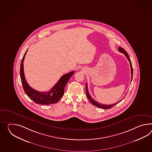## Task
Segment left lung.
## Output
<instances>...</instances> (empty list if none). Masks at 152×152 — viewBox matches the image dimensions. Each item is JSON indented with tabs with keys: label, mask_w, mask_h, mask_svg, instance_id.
<instances>
[{
	"label": "left lung",
	"mask_w": 152,
	"mask_h": 152,
	"mask_svg": "<svg viewBox=\"0 0 152 152\" xmlns=\"http://www.w3.org/2000/svg\"><path fill=\"white\" fill-rule=\"evenodd\" d=\"M118 51L121 53H122L123 54H125V56H126L127 59L129 60V62L130 64V67H131V81L132 80V77H133V69H132V64H131V60H130V58H129V56L128 55V54L127 53V52L125 51V50L124 49L122 48L121 47H118ZM86 96L88 98V99H89V101L92 103L93 105H94V106H96L97 107H100V108H103V109H110L112 107H113L114 105H115L116 104L118 103L119 102H120L122 99L121 100L118 101V102L116 103L113 104L111 105H105V104H103L100 103H98L96 101H95L94 99H93L91 97V96H90L89 94V92H88V86H87V83H86Z\"/></svg>",
	"instance_id": "1"
}]
</instances>
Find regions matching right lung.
Listing matches in <instances>:
<instances>
[{
  "label": "right lung",
  "mask_w": 152,
  "mask_h": 152,
  "mask_svg": "<svg viewBox=\"0 0 152 152\" xmlns=\"http://www.w3.org/2000/svg\"><path fill=\"white\" fill-rule=\"evenodd\" d=\"M25 52L22 58L20 65V77L25 92L36 103L48 105L57 103L64 94L65 87L71 77L74 74V71L64 75L52 89L47 92H39L31 87L26 81L23 71V61L26 55Z\"/></svg>",
  "instance_id": "right-lung-1"
}]
</instances>
